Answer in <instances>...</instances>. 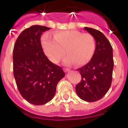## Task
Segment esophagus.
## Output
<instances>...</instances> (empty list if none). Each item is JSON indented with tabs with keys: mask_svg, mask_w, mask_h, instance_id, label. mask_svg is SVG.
I'll return each instance as SVG.
<instances>
[{
	"mask_svg": "<svg viewBox=\"0 0 128 128\" xmlns=\"http://www.w3.org/2000/svg\"><path fill=\"white\" fill-rule=\"evenodd\" d=\"M64 70H65V71L66 72H69V68H64Z\"/></svg>",
	"mask_w": 128,
	"mask_h": 128,
	"instance_id": "1",
	"label": "esophagus"
}]
</instances>
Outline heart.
Returning a JSON list of instances; mask_svg holds the SVG:
<instances>
[{
    "mask_svg": "<svg viewBox=\"0 0 128 128\" xmlns=\"http://www.w3.org/2000/svg\"><path fill=\"white\" fill-rule=\"evenodd\" d=\"M42 46L44 53L49 60L56 63L65 54L64 63L71 64L75 62L81 66L92 60L96 50V41L89 33H82L75 30L59 31L52 36L44 34L42 37Z\"/></svg>",
    "mask_w": 128,
    "mask_h": 128,
    "instance_id": "obj_1",
    "label": "heart"
}]
</instances>
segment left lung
Listing matches in <instances>:
<instances>
[{
	"instance_id": "8db88e82",
	"label": "left lung",
	"mask_w": 128,
	"mask_h": 128,
	"mask_svg": "<svg viewBox=\"0 0 128 128\" xmlns=\"http://www.w3.org/2000/svg\"><path fill=\"white\" fill-rule=\"evenodd\" d=\"M96 40V50L91 60L78 68L81 80L76 86L80 99L95 102L102 98L110 89L114 69L113 48L103 33L90 28H84Z\"/></svg>"
}]
</instances>
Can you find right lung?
<instances>
[{"label": "right lung", "instance_id": "1", "mask_svg": "<svg viewBox=\"0 0 128 128\" xmlns=\"http://www.w3.org/2000/svg\"><path fill=\"white\" fill-rule=\"evenodd\" d=\"M46 26L34 25L24 29L14 44L13 51V74L21 96L29 103L43 105L54 98L58 83L65 72L49 61L42 47Z\"/></svg>", "mask_w": 128, "mask_h": 128}]
</instances>
